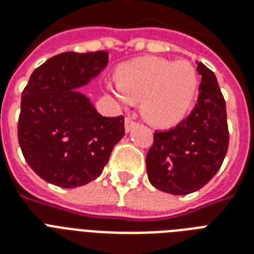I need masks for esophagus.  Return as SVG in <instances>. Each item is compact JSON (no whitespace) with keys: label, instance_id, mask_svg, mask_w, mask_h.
<instances>
[{"label":"esophagus","instance_id":"34e87169","mask_svg":"<svg viewBox=\"0 0 254 254\" xmlns=\"http://www.w3.org/2000/svg\"><path fill=\"white\" fill-rule=\"evenodd\" d=\"M135 125H137V124H135L131 119H129V117L125 119V131H127V133H129V131L135 127Z\"/></svg>","mask_w":254,"mask_h":254}]
</instances>
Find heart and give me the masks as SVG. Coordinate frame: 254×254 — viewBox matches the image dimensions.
Wrapping results in <instances>:
<instances>
[{"instance_id":"obj_1","label":"heart","mask_w":254,"mask_h":254,"mask_svg":"<svg viewBox=\"0 0 254 254\" xmlns=\"http://www.w3.org/2000/svg\"><path fill=\"white\" fill-rule=\"evenodd\" d=\"M197 87L196 69L189 62L141 58L121 65L116 87L109 88L123 103L139 101L141 115L153 127H171L189 115Z\"/></svg>"}]
</instances>
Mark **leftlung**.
Segmentation results:
<instances>
[{
	"label": "left lung",
	"mask_w": 254,
	"mask_h": 254,
	"mask_svg": "<svg viewBox=\"0 0 254 254\" xmlns=\"http://www.w3.org/2000/svg\"><path fill=\"white\" fill-rule=\"evenodd\" d=\"M201 76L197 103L187 119L155 131L146 171L155 189L173 195L200 190L219 171L229 143L225 100L215 73L196 62Z\"/></svg>",
	"instance_id": "8db88e82"
}]
</instances>
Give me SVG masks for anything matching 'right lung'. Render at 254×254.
Listing matches in <instances>:
<instances>
[{"label": "right lung", "instance_id": "obj_1", "mask_svg": "<svg viewBox=\"0 0 254 254\" xmlns=\"http://www.w3.org/2000/svg\"><path fill=\"white\" fill-rule=\"evenodd\" d=\"M109 54L63 53L34 69L22 92L18 142L38 177L63 189L103 173L125 134L124 117H104L77 88L108 65Z\"/></svg>", "mask_w": 254, "mask_h": 254}]
</instances>
